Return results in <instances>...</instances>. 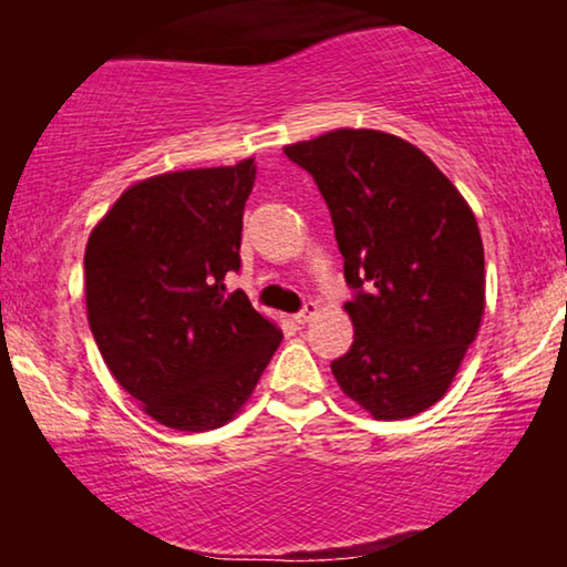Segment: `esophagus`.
I'll return each instance as SVG.
<instances>
[{"label":"esophagus","instance_id":"1","mask_svg":"<svg viewBox=\"0 0 567 567\" xmlns=\"http://www.w3.org/2000/svg\"><path fill=\"white\" fill-rule=\"evenodd\" d=\"M315 315H317V305H315V301H309V305H305V309H301V312L293 317V320H297L299 324H307Z\"/></svg>","mask_w":567,"mask_h":567}]
</instances>
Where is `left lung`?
<instances>
[{
    "label": "left lung",
    "instance_id": "8db88e82",
    "mask_svg": "<svg viewBox=\"0 0 567 567\" xmlns=\"http://www.w3.org/2000/svg\"><path fill=\"white\" fill-rule=\"evenodd\" d=\"M315 177L355 289L336 382L377 421L444 398L485 312V252L456 185L405 138L336 128L284 146Z\"/></svg>",
    "mask_w": 567,
    "mask_h": 567
}]
</instances>
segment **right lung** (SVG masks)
<instances>
[{"label": "right lung", "instance_id": "right-lung-1", "mask_svg": "<svg viewBox=\"0 0 567 567\" xmlns=\"http://www.w3.org/2000/svg\"><path fill=\"white\" fill-rule=\"evenodd\" d=\"M252 183L255 157L146 177L90 231L92 338L115 382L167 429L229 423L284 338L245 293L224 297Z\"/></svg>", "mask_w": 567, "mask_h": 567}]
</instances>
